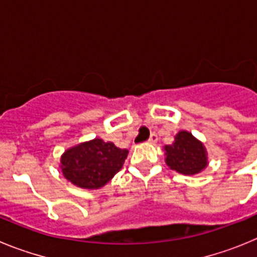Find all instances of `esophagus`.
Instances as JSON below:
<instances>
[{"mask_svg": "<svg viewBox=\"0 0 257 257\" xmlns=\"http://www.w3.org/2000/svg\"><path fill=\"white\" fill-rule=\"evenodd\" d=\"M157 140H158V136H157V134H151V136H149V139H148V142L149 143H156Z\"/></svg>", "mask_w": 257, "mask_h": 257, "instance_id": "obj_1", "label": "esophagus"}]
</instances>
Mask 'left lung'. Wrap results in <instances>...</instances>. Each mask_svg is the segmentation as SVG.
Wrapping results in <instances>:
<instances>
[{
	"label": "left lung",
	"instance_id": "1",
	"mask_svg": "<svg viewBox=\"0 0 257 257\" xmlns=\"http://www.w3.org/2000/svg\"><path fill=\"white\" fill-rule=\"evenodd\" d=\"M165 151L166 163L180 174H198L207 166L205 147L188 131H180L171 145H166Z\"/></svg>",
	"mask_w": 257,
	"mask_h": 257
}]
</instances>
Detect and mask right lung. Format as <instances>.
I'll list each match as a JSON object with an SVG mask.
<instances>
[{"mask_svg": "<svg viewBox=\"0 0 257 257\" xmlns=\"http://www.w3.org/2000/svg\"><path fill=\"white\" fill-rule=\"evenodd\" d=\"M128 151L117 148L101 139L68 149L61 157V170L65 179L85 189H97L105 185L123 166Z\"/></svg>", "mask_w": 257, "mask_h": 257, "instance_id": "right-lung-1", "label": "right lung"}]
</instances>
